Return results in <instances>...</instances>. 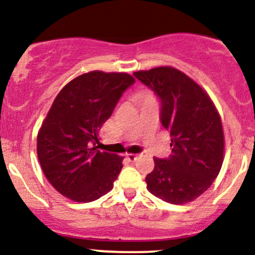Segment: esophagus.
<instances>
[{
  "mask_svg": "<svg viewBox=\"0 0 255 255\" xmlns=\"http://www.w3.org/2000/svg\"><path fill=\"white\" fill-rule=\"evenodd\" d=\"M138 158L137 154H132V153H129V154H127V159L130 160V162H135Z\"/></svg>",
  "mask_w": 255,
  "mask_h": 255,
  "instance_id": "1",
  "label": "esophagus"
}]
</instances>
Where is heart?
<instances>
[{
  "instance_id": "obj_1",
  "label": "heart",
  "mask_w": 255,
  "mask_h": 255,
  "mask_svg": "<svg viewBox=\"0 0 255 255\" xmlns=\"http://www.w3.org/2000/svg\"><path fill=\"white\" fill-rule=\"evenodd\" d=\"M148 98H152V97H150V96H143V97H142V101L148 100Z\"/></svg>"
}]
</instances>
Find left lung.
I'll use <instances>...</instances> for the list:
<instances>
[{
    "instance_id": "left-lung-1",
    "label": "left lung",
    "mask_w": 255,
    "mask_h": 255,
    "mask_svg": "<svg viewBox=\"0 0 255 255\" xmlns=\"http://www.w3.org/2000/svg\"><path fill=\"white\" fill-rule=\"evenodd\" d=\"M133 75L160 101V122L172 137L169 158H154L147 189L170 204H185L212 185L223 164L222 120L208 93L182 71L162 66Z\"/></svg>"
}]
</instances>
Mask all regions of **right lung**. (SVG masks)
Wrapping results in <instances>:
<instances>
[{"mask_svg":"<svg viewBox=\"0 0 255 255\" xmlns=\"http://www.w3.org/2000/svg\"><path fill=\"white\" fill-rule=\"evenodd\" d=\"M133 83L128 73L91 71L68 82L54 98L37 134V155L62 196L88 203L113 188L123 157L101 152L96 144L101 127Z\"/></svg>","mask_w":255,"mask_h":255,"instance_id":"obj_1","label":"right lung"}]
</instances>
